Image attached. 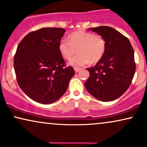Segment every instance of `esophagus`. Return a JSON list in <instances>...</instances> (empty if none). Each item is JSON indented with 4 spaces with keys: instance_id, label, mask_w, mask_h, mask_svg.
Segmentation results:
<instances>
[{
    "instance_id": "esophagus-1",
    "label": "esophagus",
    "mask_w": 147,
    "mask_h": 147,
    "mask_svg": "<svg viewBox=\"0 0 147 147\" xmlns=\"http://www.w3.org/2000/svg\"><path fill=\"white\" fill-rule=\"evenodd\" d=\"M80 70V68H77V67L74 68V71H75L76 73H78V72Z\"/></svg>"
}]
</instances>
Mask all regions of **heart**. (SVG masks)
<instances>
[{"label":"heart","mask_w":147,"mask_h":147,"mask_svg":"<svg viewBox=\"0 0 147 147\" xmlns=\"http://www.w3.org/2000/svg\"><path fill=\"white\" fill-rule=\"evenodd\" d=\"M69 41L63 39L59 44V51L65 59L69 60L74 67L84 66L89 63H96L103 57L106 51V42L100 35H94L84 30L74 32L69 36Z\"/></svg>","instance_id":"b5f03b06"}]
</instances>
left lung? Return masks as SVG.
Here are the masks:
<instances>
[{
  "label": "left lung",
  "mask_w": 147,
  "mask_h": 147,
  "mask_svg": "<svg viewBox=\"0 0 147 147\" xmlns=\"http://www.w3.org/2000/svg\"><path fill=\"white\" fill-rule=\"evenodd\" d=\"M106 42L103 57L90 73L84 86L88 92L99 100L112 101L127 90L134 78L136 63L134 53L127 38L109 26L89 28Z\"/></svg>",
  "instance_id": "left-lung-1"
}]
</instances>
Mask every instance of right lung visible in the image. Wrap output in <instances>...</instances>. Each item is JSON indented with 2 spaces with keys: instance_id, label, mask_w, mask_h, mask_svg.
Masks as SVG:
<instances>
[{
  "instance_id": "add662e5",
  "label": "right lung",
  "mask_w": 147,
  "mask_h": 147,
  "mask_svg": "<svg viewBox=\"0 0 147 147\" xmlns=\"http://www.w3.org/2000/svg\"><path fill=\"white\" fill-rule=\"evenodd\" d=\"M65 30L44 28L28 34L19 44L14 69L20 88L34 101L51 104L66 92L75 74L59 51Z\"/></svg>"
}]
</instances>
